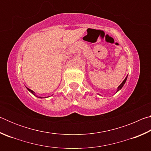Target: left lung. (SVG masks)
I'll list each match as a JSON object with an SVG mask.
<instances>
[{
    "label": "left lung",
    "mask_w": 151,
    "mask_h": 151,
    "mask_svg": "<svg viewBox=\"0 0 151 151\" xmlns=\"http://www.w3.org/2000/svg\"><path fill=\"white\" fill-rule=\"evenodd\" d=\"M127 77L126 78H125V79H124V80L123 81H122V83L121 84V85H120L119 86V87H118V88H117V91L116 92H118L119 90H121V89L122 88V86H124V83H125V82H126V81H127Z\"/></svg>",
    "instance_id": "obj_1"
}]
</instances>
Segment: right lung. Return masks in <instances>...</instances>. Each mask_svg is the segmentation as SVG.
<instances>
[{"instance_id": "obj_1", "label": "right lung", "mask_w": 151, "mask_h": 151, "mask_svg": "<svg viewBox=\"0 0 151 151\" xmlns=\"http://www.w3.org/2000/svg\"><path fill=\"white\" fill-rule=\"evenodd\" d=\"M27 89H28V90H29L30 92V93H31L32 94H34V95H35V92H33L32 90H30V88H27ZM39 98H40V99H42V97H39ZM43 98H44V97H43Z\"/></svg>"}]
</instances>
